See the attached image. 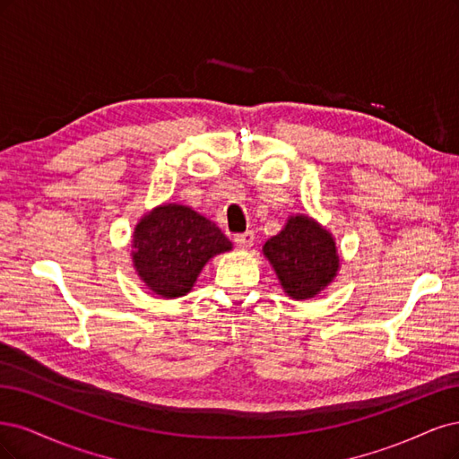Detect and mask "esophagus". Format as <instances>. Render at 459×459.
<instances>
[{"mask_svg":"<svg viewBox=\"0 0 459 459\" xmlns=\"http://www.w3.org/2000/svg\"><path fill=\"white\" fill-rule=\"evenodd\" d=\"M254 240H255V234L251 232V230H246V232H242V234H236V236H234V244L238 246V247H242V249L254 246Z\"/></svg>","mask_w":459,"mask_h":459,"instance_id":"obj_1","label":"esophagus"}]
</instances>
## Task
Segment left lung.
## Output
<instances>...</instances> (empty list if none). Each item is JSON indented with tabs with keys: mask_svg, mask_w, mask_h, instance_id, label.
I'll use <instances>...</instances> for the list:
<instances>
[{
	"mask_svg": "<svg viewBox=\"0 0 459 459\" xmlns=\"http://www.w3.org/2000/svg\"><path fill=\"white\" fill-rule=\"evenodd\" d=\"M284 291L293 299H308L326 288L337 269L335 242L326 229L307 215L291 217L288 225L263 246Z\"/></svg>",
	"mask_w": 459,
	"mask_h": 459,
	"instance_id": "obj_1",
	"label": "left lung"
}]
</instances>
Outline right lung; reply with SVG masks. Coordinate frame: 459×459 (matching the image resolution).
I'll list each match as a JSON object with an SVG mask.
<instances>
[{
	"label": "right lung",
	"mask_w": 459,
	"mask_h": 459,
	"mask_svg": "<svg viewBox=\"0 0 459 459\" xmlns=\"http://www.w3.org/2000/svg\"><path fill=\"white\" fill-rule=\"evenodd\" d=\"M230 247L213 221L168 204L141 219L131 254L146 286L161 298H179L190 291L205 263Z\"/></svg>",
	"instance_id": "1"
}]
</instances>
